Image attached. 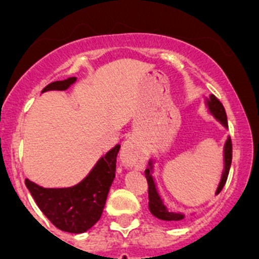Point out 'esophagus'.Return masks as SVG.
<instances>
[{
  "label": "esophagus",
  "instance_id": "34e87169",
  "mask_svg": "<svg viewBox=\"0 0 259 259\" xmlns=\"http://www.w3.org/2000/svg\"><path fill=\"white\" fill-rule=\"evenodd\" d=\"M120 158H121L122 163L126 164V165L143 168L145 161V153L134 142L127 140V142L122 144L121 151H120Z\"/></svg>",
  "mask_w": 259,
  "mask_h": 259
}]
</instances>
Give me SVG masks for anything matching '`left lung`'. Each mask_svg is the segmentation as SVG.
<instances>
[{"instance_id":"obj_1","label":"left lung","mask_w":259,"mask_h":259,"mask_svg":"<svg viewBox=\"0 0 259 259\" xmlns=\"http://www.w3.org/2000/svg\"><path fill=\"white\" fill-rule=\"evenodd\" d=\"M210 100L208 101V108H209L210 113L224 125V126H228V120H227V114L224 110V106L222 105L221 101L215 98L214 95L209 96ZM150 164V163H149ZM232 164V140L228 139L226 142V146H224V170L222 174L221 183L218 185V189H217V194L221 193V190L223 189V187L226 185L227 178H228L229 169H231ZM145 177L146 182H148V194H149V210L151 211L154 217L161 219V221H182L184 218V215L180 213H174V211H169L166 209V207L164 205L163 200L159 197L158 192H156L155 183H154L153 177H151L150 169H146L145 170Z\"/></svg>"}]
</instances>
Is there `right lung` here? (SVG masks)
<instances>
[{"label": "right lung", "mask_w": 259, "mask_h": 259, "mask_svg": "<svg viewBox=\"0 0 259 259\" xmlns=\"http://www.w3.org/2000/svg\"><path fill=\"white\" fill-rule=\"evenodd\" d=\"M75 81L76 77L54 81L42 93L66 90ZM119 149V144L115 145L96 163L82 182L71 188H42L31 180H25L36 204L55 227L69 233H83L100 219L115 178Z\"/></svg>", "instance_id": "1"}]
</instances>
